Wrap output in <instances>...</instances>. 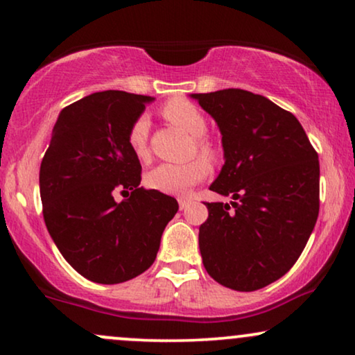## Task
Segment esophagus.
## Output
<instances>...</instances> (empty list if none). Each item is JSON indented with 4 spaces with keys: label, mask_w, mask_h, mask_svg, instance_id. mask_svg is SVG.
I'll use <instances>...</instances> for the list:
<instances>
[{
    "label": "esophagus",
    "mask_w": 355,
    "mask_h": 355,
    "mask_svg": "<svg viewBox=\"0 0 355 355\" xmlns=\"http://www.w3.org/2000/svg\"><path fill=\"white\" fill-rule=\"evenodd\" d=\"M178 202H179V208H181V210H184V208H186L189 203H191V200H189V198H184V197L178 198Z\"/></svg>",
    "instance_id": "esophagus-1"
}]
</instances>
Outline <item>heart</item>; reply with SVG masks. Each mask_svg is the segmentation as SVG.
Here are the masks:
<instances>
[{
  "mask_svg": "<svg viewBox=\"0 0 355 355\" xmlns=\"http://www.w3.org/2000/svg\"><path fill=\"white\" fill-rule=\"evenodd\" d=\"M162 114L169 123H173L178 128L186 130L189 135L196 137L193 144H196L198 153H202L205 158H215V148L203 137L208 130L207 119L197 105L184 98H173L163 105ZM148 132L150 119L147 116H139L129 129L128 144L139 159H147L150 157ZM207 174L208 164L205 159L196 158L184 164H159V166L147 173L145 182L155 191L171 193V196H186V193L191 192L193 186H197L198 182H202L207 178Z\"/></svg>",
  "mask_w": 355,
  "mask_h": 355,
  "instance_id": "1",
  "label": "heart"
}]
</instances>
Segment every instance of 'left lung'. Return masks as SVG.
<instances>
[{
    "label": "left lung",
    "mask_w": 355,
    "mask_h": 355,
    "mask_svg": "<svg viewBox=\"0 0 355 355\" xmlns=\"http://www.w3.org/2000/svg\"><path fill=\"white\" fill-rule=\"evenodd\" d=\"M216 121L225 164L198 230L203 266L216 283L249 293L288 273L320 210L318 153L297 118L241 89L192 94Z\"/></svg>",
    "instance_id": "left-lung-1"
}]
</instances>
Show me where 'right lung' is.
<instances>
[{"label": "right lung", "mask_w": 355, "mask_h": 355, "mask_svg": "<svg viewBox=\"0 0 355 355\" xmlns=\"http://www.w3.org/2000/svg\"><path fill=\"white\" fill-rule=\"evenodd\" d=\"M153 96L96 92L58 116L40 164L43 218L67 263L84 278L118 284L148 270L174 197L139 187L140 166L128 144L130 125ZM121 190L128 198L114 200Z\"/></svg>", "instance_id": "obj_1"}]
</instances>
